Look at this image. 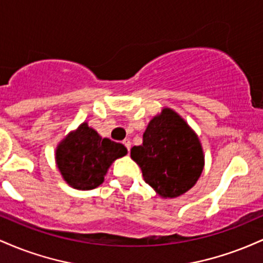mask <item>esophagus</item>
Listing matches in <instances>:
<instances>
[{
  "instance_id": "obj_1",
  "label": "esophagus",
  "mask_w": 263,
  "mask_h": 263,
  "mask_svg": "<svg viewBox=\"0 0 263 263\" xmlns=\"http://www.w3.org/2000/svg\"><path fill=\"white\" fill-rule=\"evenodd\" d=\"M122 143L125 144V147H126V148H127V149L129 151V148H131V141H129L128 138H125V140L122 141Z\"/></svg>"
}]
</instances>
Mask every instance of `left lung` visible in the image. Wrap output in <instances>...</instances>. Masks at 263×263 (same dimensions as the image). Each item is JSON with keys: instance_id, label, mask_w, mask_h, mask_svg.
<instances>
[{"instance_id": "1", "label": "left lung", "mask_w": 263, "mask_h": 263, "mask_svg": "<svg viewBox=\"0 0 263 263\" xmlns=\"http://www.w3.org/2000/svg\"><path fill=\"white\" fill-rule=\"evenodd\" d=\"M144 182L161 198L173 199L192 189L204 170L200 140L185 120L170 107L151 120L143 143L131 149Z\"/></svg>"}]
</instances>
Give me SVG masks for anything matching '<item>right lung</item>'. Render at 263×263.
<instances>
[{"label":"right lung","mask_w":263,"mask_h":263,"mask_svg":"<svg viewBox=\"0 0 263 263\" xmlns=\"http://www.w3.org/2000/svg\"><path fill=\"white\" fill-rule=\"evenodd\" d=\"M126 155L127 148L123 144L102 138L87 122H83L59 142L55 163L71 188L91 190L102 184L111 164Z\"/></svg>","instance_id":"right-lung-1"}]
</instances>
